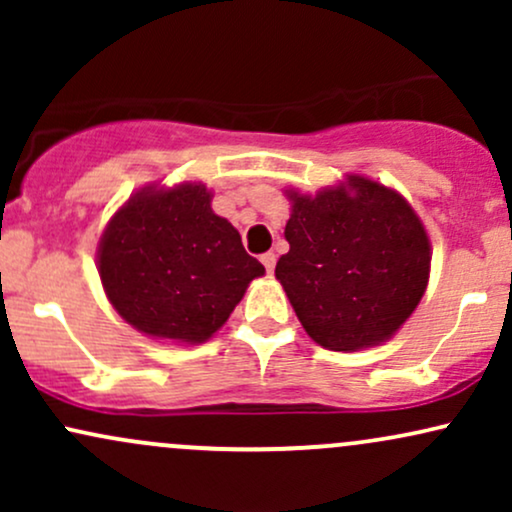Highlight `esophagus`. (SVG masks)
I'll return each mask as SVG.
<instances>
[{
    "instance_id": "esophagus-1",
    "label": "esophagus",
    "mask_w": 512,
    "mask_h": 512,
    "mask_svg": "<svg viewBox=\"0 0 512 512\" xmlns=\"http://www.w3.org/2000/svg\"><path fill=\"white\" fill-rule=\"evenodd\" d=\"M260 260H262V264H264V269H267V272L272 274L274 267H276V255H274V252H264Z\"/></svg>"
}]
</instances>
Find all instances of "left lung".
<instances>
[{
    "label": "left lung",
    "instance_id": "1",
    "mask_svg": "<svg viewBox=\"0 0 512 512\" xmlns=\"http://www.w3.org/2000/svg\"><path fill=\"white\" fill-rule=\"evenodd\" d=\"M289 252L276 279L310 339L358 351L395 334L428 286L431 240L399 192L363 175L315 197L286 190Z\"/></svg>",
    "mask_w": 512,
    "mask_h": 512
}]
</instances>
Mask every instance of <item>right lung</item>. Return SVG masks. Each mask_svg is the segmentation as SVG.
<instances>
[{"instance_id":"add662e5","label":"right lung","mask_w":512,"mask_h":512,"mask_svg":"<svg viewBox=\"0 0 512 512\" xmlns=\"http://www.w3.org/2000/svg\"><path fill=\"white\" fill-rule=\"evenodd\" d=\"M98 274L113 308L154 339L202 344L264 267L211 209L202 182L146 185L115 211L98 243Z\"/></svg>"}]
</instances>
